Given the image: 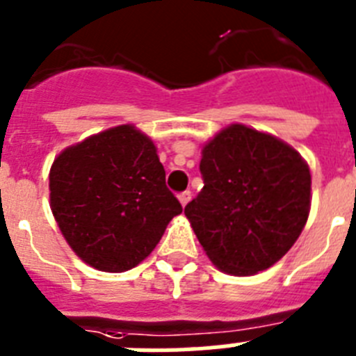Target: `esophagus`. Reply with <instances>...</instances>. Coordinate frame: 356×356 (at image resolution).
Listing matches in <instances>:
<instances>
[{
  "instance_id": "34e87169",
  "label": "esophagus",
  "mask_w": 356,
  "mask_h": 356,
  "mask_svg": "<svg viewBox=\"0 0 356 356\" xmlns=\"http://www.w3.org/2000/svg\"><path fill=\"white\" fill-rule=\"evenodd\" d=\"M191 197H193V194H191V191H185V193H181L180 196H178V200H180L181 207H185L191 201Z\"/></svg>"
}]
</instances>
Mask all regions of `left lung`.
Segmentation results:
<instances>
[{
    "label": "left lung",
    "mask_w": 356,
    "mask_h": 356,
    "mask_svg": "<svg viewBox=\"0 0 356 356\" xmlns=\"http://www.w3.org/2000/svg\"><path fill=\"white\" fill-rule=\"evenodd\" d=\"M200 171L185 216L213 266L234 276L275 266L307 225L308 163L275 135L229 124L205 144Z\"/></svg>",
    "instance_id": "8db88e82"
}]
</instances>
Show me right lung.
<instances>
[{
    "mask_svg": "<svg viewBox=\"0 0 356 356\" xmlns=\"http://www.w3.org/2000/svg\"><path fill=\"white\" fill-rule=\"evenodd\" d=\"M49 205L71 250L105 273L139 266L181 213L155 144L134 124L65 147L49 171Z\"/></svg>",
    "mask_w": 356,
    "mask_h": 356,
    "instance_id": "add662e5",
    "label": "right lung"
}]
</instances>
